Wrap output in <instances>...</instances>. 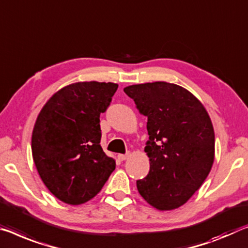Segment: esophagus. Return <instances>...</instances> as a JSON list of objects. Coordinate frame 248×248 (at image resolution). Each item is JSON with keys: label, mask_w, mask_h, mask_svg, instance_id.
Masks as SVG:
<instances>
[{"label": "esophagus", "mask_w": 248, "mask_h": 248, "mask_svg": "<svg viewBox=\"0 0 248 248\" xmlns=\"http://www.w3.org/2000/svg\"><path fill=\"white\" fill-rule=\"evenodd\" d=\"M129 158V153H125V155H118V159L120 161H124Z\"/></svg>", "instance_id": "obj_1"}]
</instances>
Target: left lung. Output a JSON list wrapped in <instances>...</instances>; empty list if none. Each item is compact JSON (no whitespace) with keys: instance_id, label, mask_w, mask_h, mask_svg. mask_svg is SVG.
Here are the masks:
<instances>
[{"instance_id":"left-lung-1","label":"left lung","mask_w":248,"mask_h":248,"mask_svg":"<svg viewBox=\"0 0 248 248\" xmlns=\"http://www.w3.org/2000/svg\"><path fill=\"white\" fill-rule=\"evenodd\" d=\"M124 92L148 118L144 151L150 170L137 181V188L155 209H178L199 190L213 166L210 117L190 92L170 82L132 85Z\"/></svg>"}]
</instances>
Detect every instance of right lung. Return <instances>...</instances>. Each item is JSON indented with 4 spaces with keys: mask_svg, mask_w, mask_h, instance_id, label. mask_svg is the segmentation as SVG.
<instances>
[{
    "mask_svg": "<svg viewBox=\"0 0 248 248\" xmlns=\"http://www.w3.org/2000/svg\"><path fill=\"white\" fill-rule=\"evenodd\" d=\"M118 88L113 82H76L61 89L39 112L32 153L46 187L78 205L99 193L116 168L100 145V113Z\"/></svg>",
    "mask_w": 248,
    "mask_h": 248,
    "instance_id": "add662e5",
    "label": "right lung"
}]
</instances>
